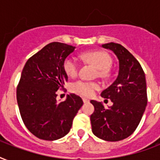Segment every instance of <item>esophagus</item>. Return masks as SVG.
Listing matches in <instances>:
<instances>
[{
    "instance_id": "34e87169",
    "label": "esophagus",
    "mask_w": 160,
    "mask_h": 160,
    "mask_svg": "<svg viewBox=\"0 0 160 160\" xmlns=\"http://www.w3.org/2000/svg\"><path fill=\"white\" fill-rule=\"evenodd\" d=\"M82 100H83V101H84V103L90 102V100H88L87 98H85V97H84V98H83V99H82Z\"/></svg>"
}]
</instances>
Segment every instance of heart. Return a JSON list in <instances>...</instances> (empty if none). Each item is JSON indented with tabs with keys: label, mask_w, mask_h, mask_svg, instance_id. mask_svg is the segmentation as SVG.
Listing matches in <instances>:
<instances>
[{
	"label": "heart",
	"mask_w": 160,
	"mask_h": 160,
	"mask_svg": "<svg viewBox=\"0 0 160 160\" xmlns=\"http://www.w3.org/2000/svg\"><path fill=\"white\" fill-rule=\"evenodd\" d=\"M83 60L92 64L100 70V75L104 76L106 70L110 67L112 60L110 56L103 51H90L82 55ZM63 68L66 75L70 77H75L78 74L79 65L77 61L72 57L66 58L63 64ZM99 89V85L95 82H89L85 80H77L71 85L73 92L77 93L84 96L90 97L94 95L96 90Z\"/></svg>",
	"instance_id": "1"
}]
</instances>
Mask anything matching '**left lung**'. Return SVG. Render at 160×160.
I'll list each match as a JSON object with an SVG mask.
<instances>
[{
  "label": "left lung",
  "mask_w": 160,
  "mask_h": 160,
  "mask_svg": "<svg viewBox=\"0 0 160 160\" xmlns=\"http://www.w3.org/2000/svg\"><path fill=\"white\" fill-rule=\"evenodd\" d=\"M119 60V74L101 96L110 99L108 109L101 102L90 100L95 111L90 115L93 134L106 141H119L131 135L139 125L147 105L145 75L141 65L127 49L110 42L102 45Z\"/></svg>",
  "instance_id": "1"
}]
</instances>
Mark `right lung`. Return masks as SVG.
<instances>
[{"label":"right lung","mask_w":160,"mask_h":160,"mask_svg":"<svg viewBox=\"0 0 160 160\" xmlns=\"http://www.w3.org/2000/svg\"><path fill=\"white\" fill-rule=\"evenodd\" d=\"M75 49L60 42L48 44L26 61L21 72L17 104L25 125L39 139L51 141L66 135L83 105L75 94L63 102L56 100V91L68 80L63 64Z\"/></svg>","instance_id":"add662e5"}]
</instances>
